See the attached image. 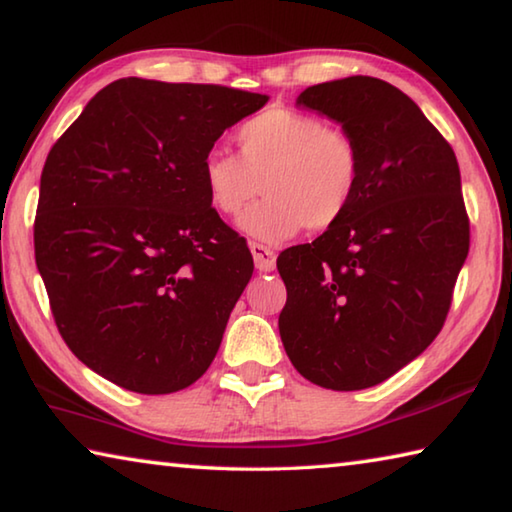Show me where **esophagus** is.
Masks as SVG:
<instances>
[{"instance_id": "obj_1", "label": "esophagus", "mask_w": 512, "mask_h": 512, "mask_svg": "<svg viewBox=\"0 0 512 512\" xmlns=\"http://www.w3.org/2000/svg\"><path fill=\"white\" fill-rule=\"evenodd\" d=\"M250 253H253L257 271H264V273L273 271V268H275V253L271 248H266L262 244H250Z\"/></svg>"}]
</instances>
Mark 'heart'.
<instances>
[{
	"label": "heart",
	"instance_id": "heart-1",
	"mask_svg": "<svg viewBox=\"0 0 512 512\" xmlns=\"http://www.w3.org/2000/svg\"><path fill=\"white\" fill-rule=\"evenodd\" d=\"M237 155L210 151L201 162L207 201L235 219L262 187L264 198L241 219V230L277 244L305 228L339 223L359 192L361 146L350 131L314 112L266 108L235 135Z\"/></svg>",
	"mask_w": 512,
	"mask_h": 512
}]
</instances>
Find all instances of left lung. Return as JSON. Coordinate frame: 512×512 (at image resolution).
Here are the masks:
<instances>
[{
  "instance_id": "8db88e82",
  "label": "left lung",
  "mask_w": 512,
  "mask_h": 512,
  "mask_svg": "<svg viewBox=\"0 0 512 512\" xmlns=\"http://www.w3.org/2000/svg\"><path fill=\"white\" fill-rule=\"evenodd\" d=\"M318 110L361 146L359 192L339 223L277 257L280 336L311 384L361 391L395 375L445 325L470 250L454 149L395 85L372 76L311 85Z\"/></svg>"
}]
</instances>
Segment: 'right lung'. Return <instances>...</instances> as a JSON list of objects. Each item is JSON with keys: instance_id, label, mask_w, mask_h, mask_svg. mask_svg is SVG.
I'll return each mask as SVG.
<instances>
[{"instance_id": "obj_1", "label": "right lung", "mask_w": 512, "mask_h": 512, "mask_svg": "<svg viewBox=\"0 0 512 512\" xmlns=\"http://www.w3.org/2000/svg\"><path fill=\"white\" fill-rule=\"evenodd\" d=\"M266 94L119 79L51 146L33 244L67 348L126 391L167 395L210 368L253 275L207 201L201 162Z\"/></svg>"}]
</instances>
